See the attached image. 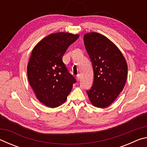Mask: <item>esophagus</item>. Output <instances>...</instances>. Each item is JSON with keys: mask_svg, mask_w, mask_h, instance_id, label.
<instances>
[{"mask_svg": "<svg viewBox=\"0 0 147 147\" xmlns=\"http://www.w3.org/2000/svg\"><path fill=\"white\" fill-rule=\"evenodd\" d=\"M80 78V74H77V76H76V80H77V81H79Z\"/></svg>", "mask_w": 147, "mask_h": 147, "instance_id": "1", "label": "esophagus"}]
</instances>
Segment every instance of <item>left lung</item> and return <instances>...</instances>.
Returning a JSON list of instances; mask_svg holds the SVG:
<instances>
[{
    "label": "left lung",
    "mask_w": 147,
    "mask_h": 147,
    "mask_svg": "<svg viewBox=\"0 0 147 147\" xmlns=\"http://www.w3.org/2000/svg\"><path fill=\"white\" fill-rule=\"evenodd\" d=\"M84 42L94 72L93 86L87 93L94 106L106 108L125 86L127 63L118 47L103 35L88 33L84 35Z\"/></svg>",
    "instance_id": "obj_1"
}]
</instances>
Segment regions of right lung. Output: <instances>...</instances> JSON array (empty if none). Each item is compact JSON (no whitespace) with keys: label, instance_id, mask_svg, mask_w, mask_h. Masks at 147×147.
Instances as JSON below:
<instances>
[{"label":"right lung","instance_id":"obj_1","mask_svg":"<svg viewBox=\"0 0 147 147\" xmlns=\"http://www.w3.org/2000/svg\"><path fill=\"white\" fill-rule=\"evenodd\" d=\"M78 38L79 35L67 32L51 34L32 50L27 66L30 85L37 98L50 108L63 104L76 83L62 57Z\"/></svg>","mask_w":147,"mask_h":147}]
</instances>
